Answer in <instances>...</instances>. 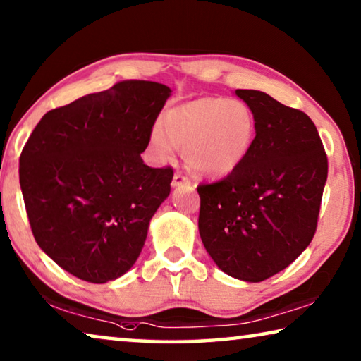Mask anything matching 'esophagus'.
<instances>
[{
  "instance_id": "34e87169",
  "label": "esophagus",
  "mask_w": 361,
  "mask_h": 361,
  "mask_svg": "<svg viewBox=\"0 0 361 361\" xmlns=\"http://www.w3.org/2000/svg\"><path fill=\"white\" fill-rule=\"evenodd\" d=\"M172 186L173 188H181V186L191 188V181H189L188 176H185L181 172H175L173 180H172Z\"/></svg>"
}]
</instances>
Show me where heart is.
<instances>
[{
	"label": "heart",
	"mask_w": 361,
	"mask_h": 361,
	"mask_svg": "<svg viewBox=\"0 0 361 361\" xmlns=\"http://www.w3.org/2000/svg\"><path fill=\"white\" fill-rule=\"evenodd\" d=\"M256 119L245 102L202 97L170 108L164 126L156 124L149 146L157 161H170L185 149V161L194 175L224 178L234 173L252 152Z\"/></svg>",
	"instance_id": "b5f03b06"
}]
</instances>
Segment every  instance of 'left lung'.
<instances>
[{
	"label": "left lung",
	"mask_w": 361,
	"mask_h": 361,
	"mask_svg": "<svg viewBox=\"0 0 361 361\" xmlns=\"http://www.w3.org/2000/svg\"><path fill=\"white\" fill-rule=\"evenodd\" d=\"M252 108L256 137L247 161L200 185L199 234L215 264L243 282L283 271L315 234L328 159L307 114L261 90L237 89Z\"/></svg>",
	"instance_id": "8db88e82"
}]
</instances>
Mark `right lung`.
I'll list each match as a JSON object with an SVG mask.
<instances>
[{
  "label": "right lung",
  "instance_id": "add662e5",
  "mask_svg": "<svg viewBox=\"0 0 361 361\" xmlns=\"http://www.w3.org/2000/svg\"><path fill=\"white\" fill-rule=\"evenodd\" d=\"M172 89L122 81L42 116L19 161L35 240L85 282L119 279L138 259L173 170L142 159Z\"/></svg>",
  "mask_w": 361,
  "mask_h": 361
}]
</instances>
